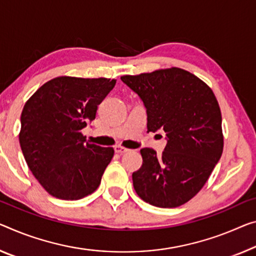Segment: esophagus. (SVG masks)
Listing matches in <instances>:
<instances>
[{
    "label": "esophagus",
    "instance_id": "esophagus-1",
    "mask_svg": "<svg viewBox=\"0 0 256 256\" xmlns=\"http://www.w3.org/2000/svg\"><path fill=\"white\" fill-rule=\"evenodd\" d=\"M114 150H116V153H120V154H124V153H126V152H128V151H129V148L122 146V145H116Z\"/></svg>",
    "mask_w": 256,
    "mask_h": 256
}]
</instances>
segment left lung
Returning a JSON list of instances; mask_svg holds the SVG:
<instances>
[{"label": "left lung", "mask_w": 256, "mask_h": 256, "mask_svg": "<svg viewBox=\"0 0 256 256\" xmlns=\"http://www.w3.org/2000/svg\"><path fill=\"white\" fill-rule=\"evenodd\" d=\"M146 108L148 130L166 132L161 156L140 150L132 172L136 194L161 208L178 207L202 190L223 152L222 116L213 90L178 68L121 76Z\"/></svg>", "instance_id": "8db88e82"}]
</instances>
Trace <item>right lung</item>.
Here are the masks:
<instances>
[{
  "instance_id": "add662e5",
  "label": "right lung",
  "mask_w": 256,
  "mask_h": 256,
  "mask_svg": "<svg viewBox=\"0 0 256 256\" xmlns=\"http://www.w3.org/2000/svg\"><path fill=\"white\" fill-rule=\"evenodd\" d=\"M116 82L58 76L26 102L19 143L30 172L49 194L78 200L100 186L114 150L86 142L81 130L95 120L98 105Z\"/></svg>"
}]
</instances>
